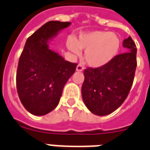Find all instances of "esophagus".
Listing matches in <instances>:
<instances>
[{
  "label": "esophagus",
  "instance_id": "esophagus-1",
  "mask_svg": "<svg viewBox=\"0 0 150 150\" xmlns=\"http://www.w3.org/2000/svg\"><path fill=\"white\" fill-rule=\"evenodd\" d=\"M76 70H77V72H81V71H83V70H84V67H83V66H81V65L78 64L77 66V68H76Z\"/></svg>",
  "mask_w": 150,
  "mask_h": 150
}]
</instances>
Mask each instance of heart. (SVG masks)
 Returning <instances> with one entry per match:
<instances>
[{
    "label": "heart",
    "mask_w": 150,
    "mask_h": 150,
    "mask_svg": "<svg viewBox=\"0 0 150 150\" xmlns=\"http://www.w3.org/2000/svg\"><path fill=\"white\" fill-rule=\"evenodd\" d=\"M72 53L79 56L85 50L86 62L92 68H100L112 61L119 51L120 38L114 33L91 31L79 35L76 42L69 39L66 43Z\"/></svg>",
    "instance_id": "obj_1"
}]
</instances>
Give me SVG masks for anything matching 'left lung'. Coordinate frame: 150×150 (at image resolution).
<instances>
[{
	"mask_svg": "<svg viewBox=\"0 0 150 150\" xmlns=\"http://www.w3.org/2000/svg\"><path fill=\"white\" fill-rule=\"evenodd\" d=\"M126 52L108 64L84 71L81 96L91 112L105 116L124 102L131 90L136 69V45L131 37L122 43Z\"/></svg>",
	"mask_w": 150,
	"mask_h": 150,
	"instance_id": "obj_1",
	"label": "left lung"
}]
</instances>
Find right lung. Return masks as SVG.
Instances as JSON below:
<instances>
[{"label": "right lung", "mask_w": 150, "mask_h": 150, "mask_svg": "<svg viewBox=\"0 0 150 150\" xmlns=\"http://www.w3.org/2000/svg\"><path fill=\"white\" fill-rule=\"evenodd\" d=\"M70 22L50 21L27 39L16 74L22 105L35 116H43L57 107L64 86L77 64L70 63L49 48V41Z\"/></svg>", "instance_id": "obj_1"}]
</instances>
